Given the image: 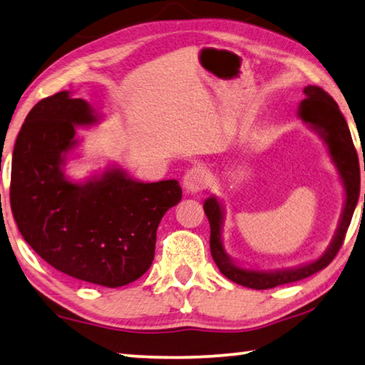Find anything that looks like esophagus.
I'll list each match as a JSON object with an SVG mask.
<instances>
[{"mask_svg":"<svg viewBox=\"0 0 365 365\" xmlns=\"http://www.w3.org/2000/svg\"><path fill=\"white\" fill-rule=\"evenodd\" d=\"M182 184L184 189L190 194L202 192V190L207 189L208 184H210V173L205 168H202V166H195V168H190L186 175H184Z\"/></svg>","mask_w":365,"mask_h":365,"instance_id":"obj_1","label":"esophagus"}]
</instances>
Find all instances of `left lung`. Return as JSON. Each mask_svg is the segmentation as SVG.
I'll list each match as a JSON object with an SVG mask.
<instances>
[{"mask_svg": "<svg viewBox=\"0 0 365 365\" xmlns=\"http://www.w3.org/2000/svg\"><path fill=\"white\" fill-rule=\"evenodd\" d=\"M301 119L309 124L315 133L324 139L328 147V153L333 160L334 166L341 178L344 187V207L341 218H339L338 230L334 232L330 246L322 254L317 260L310 262L306 265H299L294 268H283V270H250V268L239 267L231 257L226 254L223 246V218L225 210L222 202L217 197H208L204 202V210L210 223V250L215 264L220 268L226 278L231 279L241 286H247L252 289H270L279 284H288L299 282L310 277V274L317 273L330 264L338 254L339 247L344 241L346 231L349 228L352 213L359 200L361 192V170H359V158L352 143V137L349 133L346 119L339 111L336 101L328 95L324 88L317 86L304 87V100L299 103ZM365 171V163H364ZM365 202V195H364Z\"/></svg>", "mask_w": 365, "mask_h": 365, "instance_id": "1", "label": "left lung"}]
</instances>
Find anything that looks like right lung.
Returning a JSON list of instances; mask_svg holds the SVG:
<instances>
[{"instance_id": "right-lung-1", "label": "right lung", "mask_w": 365, "mask_h": 365, "mask_svg": "<svg viewBox=\"0 0 365 365\" xmlns=\"http://www.w3.org/2000/svg\"><path fill=\"white\" fill-rule=\"evenodd\" d=\"M98 119L68 91L34 106L13 152L11 210L22 237L46 264L81 282L118 288L150 268L158 225L182 189L176 179L140 182L118 166L86 182L68 179L76 126Z\"/></svg>"}]
</instances>
